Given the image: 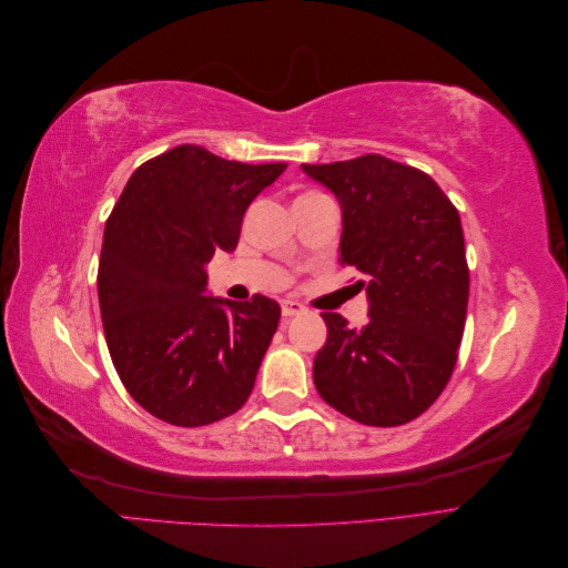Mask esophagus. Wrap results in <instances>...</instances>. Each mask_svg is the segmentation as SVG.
Wrapping results in <instances>:
<instances>
[{
    "label": "esophagus",
    "instance_id": "obj_1",
    "mask_svg": "<svg viewBox=\"0 0 568 568\" xmlns=\"http://www.w3.org/2000/svg\"><path fill=\"white\" fill-rule=\"evenodd\" d=\"M303 311H305V307H303L298 301H282V315H284V317L301 315Z\"/></svg>",
    "mask_w": 568,
    "mask_h": 568
}]
</instances>
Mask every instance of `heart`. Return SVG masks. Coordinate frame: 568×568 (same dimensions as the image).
I'll return each instance as SVG.
<instances>
[{"label":"heart","instance_id":"1","mask_svg":"<svg viewBox=\"0 0 568 568\" xmlns=\"http://www.w3.org/2000/svg\"><path fill=\"white\" fill-rule=\"evenodd\" d=\"M305 196H307V194H305Z\"/></svg>","mask_w":568,"mask_h":568}]
</instances>
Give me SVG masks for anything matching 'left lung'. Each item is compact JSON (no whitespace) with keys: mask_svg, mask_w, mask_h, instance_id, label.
<instances>
[{"mask_svg":"<svg viewBox=\"0 0 568 568\" xmlns=\"http://www.w3.org/2000/svg\"><path fill=\"white\" fill-rule=\"evenodd\" d=\"M303 170L343 211L341 265L363 274L369 322L322 313L313 379L326 405L367 426H400L436 403L457 365L469 303L459 213L422 170L365 153Z\"/></svg>","mask_w":568,"mask_h":568,"instance_id":"obj_1","label":"left lung"}]
</instances>
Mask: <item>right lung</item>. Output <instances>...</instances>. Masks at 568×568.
<instances>
[{
    "label": "right lung",
    "mask_w": 568,
    "mask_h": 568,
    "mask_svg": "<svg viewBox=\"0 0 568 568\" xmlns=\"http://www.w3.org/2000/svg\"><path fill=\"white\" fill-rule=\"evenodd\" d=\"M286 163H239L182 144L134 170L106 220L99 311L120 382L149 415L205 426L242 407L280 303L203 296L205 263L234 251L248 203Z\"/></svg>",
    "instance_id": "add662e5"
}]
</instances>
